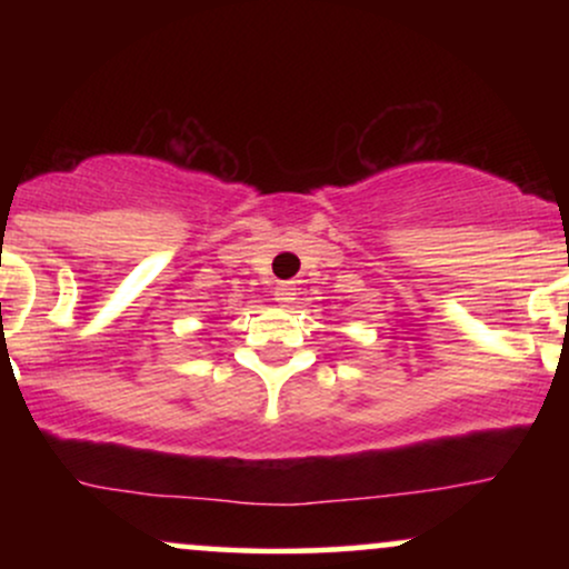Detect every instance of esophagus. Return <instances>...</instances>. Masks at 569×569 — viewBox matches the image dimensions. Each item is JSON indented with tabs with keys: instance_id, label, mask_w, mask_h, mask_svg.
<instances>
[{
	"instance_id": "34e87169",
	"label": "esophagus",
	"mask_w": 569,
	"mask_h": 569,
	"mask_svg": "<svg viewBox=\"0 0 569 569\" xmlns=\"http://www.w3.org/2000/svg\"><path fill=\"white\" fill-rule=\"evenodd\" d=\"M293 297H297V289H293L291 283H278L276 286V299L280 305H289Z\"/></svg>"
}]
</instances>
